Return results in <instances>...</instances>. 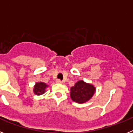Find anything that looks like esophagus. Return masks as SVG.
I'll list each match as a JSON object with an SVG mask.
<instances>
[{
    "mask_svg": "<svg viewBox=\"0 0 133 133\" xmlns=\"http://www.w3.org/2000/svg\"><path fill=\"white\" fill-rule=\"evenodd\" d=\"M56 83H58V84H62V83H63V81H61V80H60V79H57L56 81Z\"/></svg>",
    "mask_w": 133,
    "mask_h": 133,
    "instance_id": "obj_1",
    "label": "esophagus"
}]
</instances>
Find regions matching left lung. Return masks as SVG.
<instances>
[{
	"mask_svg": "<svg viewBox=\"0 0 133 133\" xmlns=\"http://www.w3.org/2000/svg\"><path fill=\"white\" fill-rule=\"evenodd\" d=\"M96 91L94 85L85 83L84 81H79L75 86L70 88V98L77 103H84L89 101Z\"/></svg>",
	"mask_w": 133,
	"mask_h": 133,
	"instance_id": "left-lung-1",
	"label": "left lung"
}]
</instances>
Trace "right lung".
Masks as SVG:
<instances>
[{
	"label": "right lung",
	"instance_id": "obj_1",
	"mask_svg": "<svg viewBox=\"0 0 133 133\" xmlns=\"http://www.w3.org/2000/svg\"><path fill=\"white\" fill-rule=\"evenodd\" d=\"M49 87L48 84L43 82H39L36 83L35 85L34 86L33 92L35 95H41L45 92V89Z\"/></svg>",
	"mask_w": 133,
	"mask_h": 133
}]
</instances>
